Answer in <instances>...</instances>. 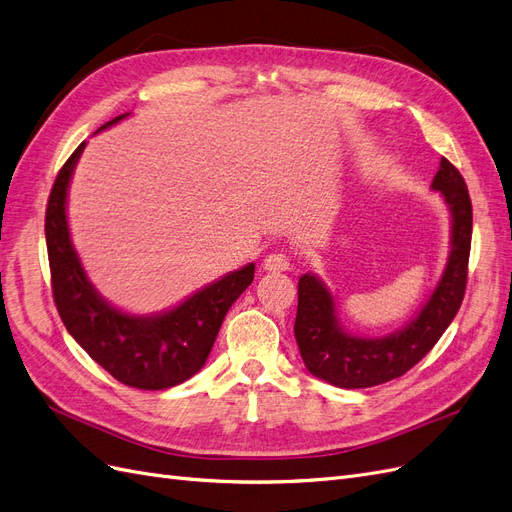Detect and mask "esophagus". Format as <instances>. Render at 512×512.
I'll return each instance as SVG.
<instances>
[{"label":"esophagus","instance_id":"esophagus-1","mask_svg":"<svg viewBox=\"0 0 512 512\" xmlns=\"http://www.w3.org/2000/svg\"><path fill=\"white\" fill-rule=\"evenodd\" d=\"M261 266H263V270H266V272L280 274V272H287L289 270V259L283 253H272V255H268L266 259H263Z\"/></svg>","mask_w":512,"mask_h":512}]
</instances>
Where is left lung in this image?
<instances>
[{"label":"left lung","mask_w":512,"mask_h":512,"mask_svg":"<svg viewBox=\"0 0 512 512\" xmlns=\"http://www.w3.org/2000/svg\"><path fill=\"white\" fill-rule=\"evenodd\" d=\"M451 212V251L436 289L398 332L381 338L353 336L340 325L332 291L315 274L298 283L295 340L312 376L340 389H366L393 381L432 351L451 325L466 293L472 240V202L464 178L447 159L432 180Z\"/></svg>","instance_id":"left-lung-1"}]
</instances>
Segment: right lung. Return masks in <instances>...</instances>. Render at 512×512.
<instances>
[{"label": "right lung", "instance_id": "obj_1", "mask_svg": "<svg viewBox=\"0 0 512 512\" xmlns=\"http://www.w3.org/2000/svg\"><path fill=\"white\" fill-rule=\"evenodd\" d=\"M127 114L108 121L100 131ZM85 146L82 142L65 161L46 206L44 232L59 317L89 357L119 383L148 391L185 383L206 364L227 310L253 283L255 263L221 276L157 315H129L114 308L87 278L65 214L70 180Z\"/></svg>", "mask_w": 512, "mask_h": 512}]
</instances>
